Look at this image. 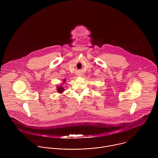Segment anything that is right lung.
<instances>
[{
  "instance_id": "obj_1",
  "label": "right lung",
  "mask_w": 158,
  "mask_h": 158,
  "mask_svg": "<svg viewBox=\"0 0 158 158\" xmlns=\"http://www.w3.org/2000/svg\"><path fill=\"white\" fill-rule=\"evenodd\" d=\"M57 90H58V92H63L64 89V88H63V86H58V88H57Z\"/></svg>"
}]
</instances>
